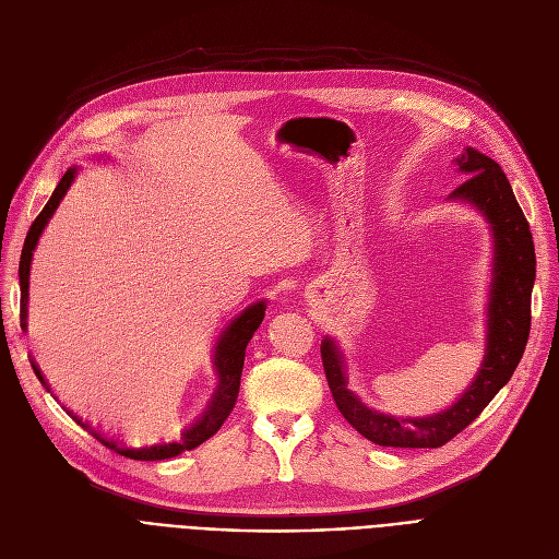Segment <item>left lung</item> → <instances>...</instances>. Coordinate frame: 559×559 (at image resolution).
Wrapping results in <instances>:
<instances>
[{"label": "left lung", "mask_w": 559, "mask_h": 559, "mask_svg": "<svg viewBox=\"0 0 559 559\" xmlns=\"http://www.w3.org/2000/svg\"><path fill=\"white\" fill-rule=\"evenodd\" d=\"M468 174L449 199L472 203L489 222L493 235V272L487 306V346L478 376L444 413L430 417H390L367 407L346 385L344 358L337 344L321 342V362L335 405L344 419L378 447L439 449L472 424L512 378L531 335V297L535 285V245L506 171L489 156L466 146L455 158Z\"/></svg>", "instance_id": "8db88e82"}]
</instances>
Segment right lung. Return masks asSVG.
Listing matches in <instances>:
<instances>
[{
	"instance_id": "obj_1",
	"label": "right lung",
	"mask_w": 559,
	"mask_h": 559,
	"mask_svg": "<svg viewBox=\"0 0 559 559\" xmlns=\"http://www.w3.org/2000/svg\"><path fill=\"white\" fill-rule=\"evenodd\" d=\"M76 179V167H70L63 179L58 181L56 190L51 192L49 201L45 209L40 211V215L34 219L32 228H28L26 233V240H24V249H22V258H20V326L26 331V304H28V272H32V258H34V249L40 240V235L47 226V222L51 219L53 211L58 209V203H61V199L66 197V192L70 190L72 181ZM264 310H267V304L264 301H258L253 306H249L247 310H242L238 317H235L230 324L222 331L217 344H215V369H217V376H219V385L209 403V407H205V413L188 428L181 432V437L176 439V442H169V444H154V447H142V449H129L124 442H120V439H112V437H104L102 432H97L91 424L83 421L81 417H76L72 409H68V415L83 428L91 432L95 439H99V442L115 451L120 453L124 457H131V460H144V462H156V460H167V457H176L181 455L183 451H192L197 449L199 444H203L205 439H211L219 428L222 424L228 419L230 409L235 407V401H238V392H240V378H242V367H245V350H247V344L249 340L253 337V333L258 331V326L262 324L264 319ZM32 367L38 376L40 383L45 385V390L51 394L47 380L40 371V367L32 360Z\"/></svg>"
}]
</instances>
